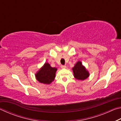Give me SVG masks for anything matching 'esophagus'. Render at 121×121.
<instances>
[{"mask_svg": "<svg viewBox=\"0 0 121 121\" xmlns=\"http://www.w3.org/2000/svg\"><path fill=\"white\" fill-rule=\"evenodd\" d=\"M66 65H61V68H62V69H65V68H66Z\"/></svg>", "mask_w": 121, "mask_h": 121, "instance_id": "1", "label": "esophagus"}]
</instances>
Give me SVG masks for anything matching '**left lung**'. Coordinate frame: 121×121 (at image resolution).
Wrapping results in <instances>:
<instances>
[{
	"instance_id": "1",
	"label": "left lung",
	"mask_w": 121,
	"mask_h": 121,
	"mask_svg": "<svg viewBox=\"0 0 121 121\" xmlns=\"http://www.w3.org/2000/svg\"><path fill=\"white\" fill-rule=\"evenodd\" d=\"M72 70L73 76L78 80L84 81L90 76L89 72L80 61H77L72 68Z\"/></svg>"
}]
</instances>
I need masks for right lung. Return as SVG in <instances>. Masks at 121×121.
I'll return each mask as SVG.
<instances>
[{
	"label": "right lung",
	"mask_w": 121,
	"mask_h": 121,
	"mask_svg": "<svg viewBox=\"0 0 121 121\" xmlns=\"http://www.w3.org/2000/svg\"><path fill=\"white\" fill-rule=\"evenodd\" d=\"M58 69L52 67L48 62L44 65L37 71L35 77L37 80L40 83L44 84H50L54 80L56 73Z\"/></svg>",
	"instance_id": "1"
}]
</instances>
